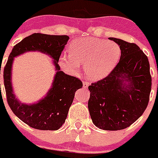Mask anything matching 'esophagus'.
Returning <instances> with one entry per match:
<instances>
[{"instance_id":"34e87169","label":"esophagus","mask_w":158,"mask_h":158,"mask_svg":"<svg viewBox=\"0 0 158 158\" xmlns=\"http://www.w3.org/2000/svg\"><path fill=\"white\" fill-rule=\"evenodd\" d=\"M89 85H90L89 82L84 81V82H83V88H88V86H89Z\"/></svg>"}]
</instances>
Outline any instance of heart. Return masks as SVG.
I'll use <instances>...</instances> for the list:
<instances>
[{"mask_svg": "<svg viewBox=\"0 0 158 158\" xmlns=\"http://www.w3.org/2000/svg\"><path fill=\"white\" fill-rule=\"evenodd\" d=\"M69 55L60 58L61 66L75 73L83 64L84 72L91 80H101L115 68L121 49L115 42L95 37H80L69 44Z\"/></svg>", "mask_w": 158, "mask_h": 158, "instance_id": "1", "label": "heart"}]
</instances>
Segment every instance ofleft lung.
Segmentation results:
<instances>
[{"label":"left lung","mask_w":158,"mask_h":158,"mask_svg":"<svg viewBox=\"0 0 158 158\" xmlns=\"http://www.w3.org/2000/svg\"><path fill=\"white\" fill-rule=\"evenodd\" d=\"M109 40L120 46L119 62L106 77L88 87V110L99 129L120 130L132 125L147 109L151 76L148 56L137 45Z\"/></svg>","instance_id":"8db88e82"}]
</instances>
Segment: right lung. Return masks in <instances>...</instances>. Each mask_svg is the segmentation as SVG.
<instances>
[{
	"mask_svg": "<svg viewBox=\"0 0 158 158\" xmlns=\"http://www.w3.org/2000/svg\"><path fill=\"white\" fill-rule=\"evenodd\" d=\"M68 40L67 35L34 33L14 46L4 69V88L10 109L22 122L36 130H59L65 123L75 92L83 86L81 81L66 74L60 70L58 64L61 52ZM30 51H39L49 55L54 60L53 63L57 72L47 95L37 103L25 104L21 103L14 94L11 70L14 57Z\"/></svg>",
	"mask_w": 158,
	"mask_h": 158,
	"instance_id": "right-lung-1",
	"label": "right lung"
}]
</instances>
